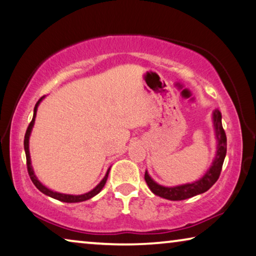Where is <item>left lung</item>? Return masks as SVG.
<instances>
[{
    "mask_svg": "<svg viewBox=\"0 0 256 256\" xmlns=\"http://www.w3.org/2000/svg\"><path fill=\"white\" fill-rule=\"evenodd\" d=\"M213 122L215 129V136L218 140V146H216V154L212 164L210 168L206 172V174L202 178L192 183H186L183 186H164L154 182L148 175V170L145 172L144 178L145 182L150 188V190L156 196L168 200H184L196 194H204L214 186L216 180H218L221 174L223 161L226 154V132L222 127V114L218 110L213 112Z\"/></svg>",
    "mask_w": 256,
    "mask_h": 256,
    "instance_id": "1",
    "label": "left lung"
}]
</instances>
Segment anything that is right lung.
Segmentation results:
<instances>
[{"instance_id": "right-lung-1", "label": "right lung", "mask_w": 256, "mask_h": 256, "mask_svg": "<svg viewBox=\"0 0 256 256\" xmlns=\"http://www.w3.org/2000/svg\"><path fill=\"white\" fill-rule=\"evenodd\" d=\"M43 98H44V96L41 97L40 100H38V103L35 104L33 119H32V121H30V124H28V127H27V130H26V134H25V140H24V148H25V153H26V164H27V170H28L30 178V180H32V182L34 183V186H36L38 190L42 192V194L49 196H51V198L57 199V200H60V202H86V200L92 198V196H95L96 194H98L102 191V188H103L104 186H105L106 180H108L110 168L108 169V172H106V175L104 176V178L100 180V183L98 184V186L95 188H92V191L87 192V194H80V196L60 194V192L50 190V188H46L44 186H43V184L40 182V180H38V178L34 174L32 164H30V132H32L33 126H34V122H35V116H36L38 106V104H40V102L43 100Z\"/></svg>"}]
</instances>
